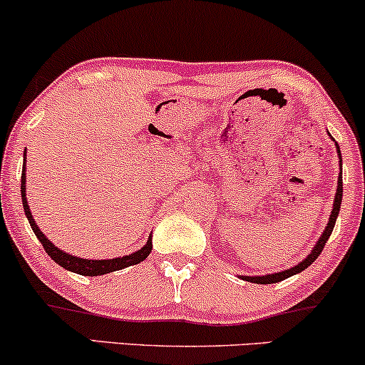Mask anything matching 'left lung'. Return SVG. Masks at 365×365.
I'll use <instances>...</instances> for the list:
<instances>
[{"instance_id": "obj_1", "label": "left lung", "mask_w": 365, "mask_h": 365, "mask_svg": "<svg viewBox=\"0 0 365 365\" xmlns=\"http://www.w3.org/2000/svg\"><path fill=\"white\" fill-rule=\"evenodd\" d=\"M331 137V135H329ZM336 145V153H338V159H340V175H338V187H336V195H334V202H333V211H331L329 215V221H328V226L324 228V232H322V235L319 237V240H317V244L314 245V249L311 250V254L307 255V257L304 259L302 262H299L297 266L290 267V269H284V271H278V273H273V274H264V276H240L242 279H245V282H250V283H257V284H271V283H278V282H283V279L290 278V276L297 274V273H302L304 269H307L311 264L316 261L317 257H319V254L322 252V249H324L326 242H328V238L331 235V232H333L334 228V223H336V217H338V212H340V206H341V197H343V180H341V153H340V145Z\"/></svg>"}]
</instances>
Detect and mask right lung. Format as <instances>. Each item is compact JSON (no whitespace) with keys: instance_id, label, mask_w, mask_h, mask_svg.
I'll use <instances>...</instances> for the list:
<instances>
[{"instance_id":"add662e5","label":"right lung","mask_w":365,"mask_h":365,"mask_svg":"<svg viewBox=\"0 0 365 365\" xmlns=\"http://www.w3.org/2000/svg\"><path fill=\"white\" fill-rule=\"evenodd\" d=\"M24 158H25V153H24ZM20 188H22V202H24L25 216H27L29 223H31V228L34 230L36 237L39 238V242L43 244L44 250L48 252L49 257H51L56 264H60L61 267H65V269L72 271V273H77L82 276H101L106 273H113V271L125 269V267L142 262L150 254V250H153V237H149L148 242H145V245L142 247L140 250H137V252H133V254L123 255V257L82 259V257H77V255L63 252V250L58 249V247H54V244H51V242L46 238V235L41 232V228L34 221V217H32L31 209H29L27 195H25V163H24V168H22V183H20Z\"/></svg>"}]
</instances>
